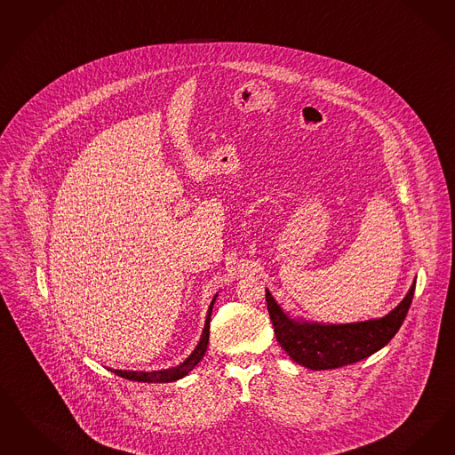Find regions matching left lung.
Masks as SVG:
<instances>
[{
    "instance_id": "1",
    "label": "left lung",
    "mask_w": 455,
    "mask_h": 455,
    "mask_svg": "<svg viewBox=\"0 0 455 455\" xmlns=\"http://www.w3.org/2000/svg\"><path fill=\"white\" fill-rule=\"evenodd\" d=\"M413 291L415 284L400 305L384 318L347 325L299 323L283 313L269 291H266V301L279 346L294 363L313 371H325L359 363L386 346L403 325Z\"/></svg>"
}]
</instances>
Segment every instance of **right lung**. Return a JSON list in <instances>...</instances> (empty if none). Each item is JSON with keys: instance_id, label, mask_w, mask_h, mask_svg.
I'll use <instances>...</instances> for the list:
<instances>
[{"instance_id": "add662e5", "label": "right lung", "mask_w": 455, "mask_h": 455, "mask_svg": "<svg viewBox=\"0 0 455 455\" xmlns=\"http://www.w3.org/2000/svg\"><path fill=\"white\" fill-rule=\"evenodd\" d=\"M212 308H213V303L208 309V316H206V323H204V330H203V335H201L200 344L196 346V348L193 350V354L180 363L178 367H172V369H164V371H154V372H133V371H113L116 376L128 379V381H139V382H172L178 381L184 378L189 371L195 369V365H198L204 352H206V347H208V339H210V316H212Z\"/></svg>"}]
</instances>
